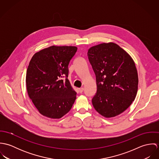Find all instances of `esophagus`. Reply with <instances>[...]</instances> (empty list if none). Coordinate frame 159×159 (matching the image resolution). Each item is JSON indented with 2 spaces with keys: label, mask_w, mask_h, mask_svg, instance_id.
Listing matches in <instances>:
<instances>
[{
  "label": "esophagus",
  "mask_w": 159,
  "mask_h": 159,
  "mask_svg": "<svg viewBox=\"0 0 159 159\" xmlns=\"http://www.w3.org/2000/svg\"><path fill=\"white\" fill-rule=\"evenodd\" d=\"M84 91V88H80L79 89V92H80V93H82Z\"/></svg>",
  "instance_id": "esophagus-1"
}]
</instances>
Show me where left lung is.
I'll return each instance as SVG.
<instances>
[{"label": "left lung", "mask_w": 159, "mask_h": 159, "mask_svg": "<svg viewBox=\"0 0 159 159\" xmlns=\"http://www.w3.org/2000/svg\"><path fill=\"white\" fill-rule=\"evenodd\" d=\"M88 54L96 77L93 107L105 117L118 116L136 97L138 76L135 62L124 49L113 42L93 46Z\"/></svg>", "instance_id": "obj_1"}]
</instances>
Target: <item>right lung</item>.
<instances>
[{
  "label": "right lung",
  "mask_w": 159,
  "mask_h": 159,
  "mask_svg": "<svg viewBox=\"0 0 159 159\" xmlns=\"http://www.w3.org/2000/svg\"><path fill=\"white\" fill-rule=\"evenodd\" d=\"M77 49L51 46L37 52L30 61L25 77L27 93L39 112L48 118H61L76 100V92L67 77L68 64Z\"/></svg>",
  "instance_id": "right-lung-1"
}]
</instances>
